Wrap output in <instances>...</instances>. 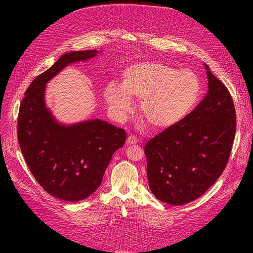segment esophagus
I'll return each mask as SVG.
<instances>
[{
	"label": "esophagus",
	"mask_w": 253,
	"mask_h": 253,
	"mask_svg": "<svg viewBox=\"0 0 253 253\" xmlns=\"http://www.w3.org/2000/svg\"><path fill=\"white\" fill-rule=\"evenodd\" d=\"M137 142H138V139H137L135 136L131 135V136L127 137V144H129V145H131V144H136Z\"/></svg>",
	"instance_id": "1"
}]
</instances>
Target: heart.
Listing matches in <instances>:
<instances>
[{
    "mask_svg": "<svg viewBox=\"0 0 253 253\" xmlns=\"http://www.w3.org/2000/svg\"><path fill=\"white\" fill-rule=\"evenodd\" d=\"M104 96L119 119L133 113V99L142 101L144 120L153 128L166 129L193 113L201 100L202 84L193 72L151 61L127 67L122 74L121 85L109 83Z\"/></svg>",
    "mask_w": 253,
    "mask_h": 253,
    "instance_id": "heart-1",
    "label": "heart"
}]
</instances>
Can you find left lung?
Returning <instances> with one entry per match:
<instances>
[{"instance_id":"left-lung-1","label":"left lung","mask_w":253,"mask_h":253,"mask_svg":"<svg viewBox=\"0 0 253 253\" xmlns=\"http://www.w3.org/2000/svg\"><path fill=\"white\" fill-rule=\"evenodd\" d=\"M208 93L179 125L148 141L149 187L164 203L180 206L202 196L223 173L235 136V109L228 88L204 64Z\"/></svg>"}]
</instances>
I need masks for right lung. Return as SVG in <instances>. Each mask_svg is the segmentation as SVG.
I'll return each mask as SVG.
<instances>
[{
	"label": "right lung",
	"instance_id": "obj_1",
	"mask_svg": "<svg viewBox=\"0 0 253 253\" xmlns=\"http://www.w3.org/2000/svg\"><path fill=\"white\" fill-rule=\"evenodd\" d=\"M99 52L64 53L32 82L20 105L18 140L29 170L47 193L66 202L83 201L95 192L113 154L126 138L125 129L100 119L61 124L45 102L48 81L68 64Z\"/></svg>",
	"mask_w": 253,
	"mask_h": 253
}]
</instances>
